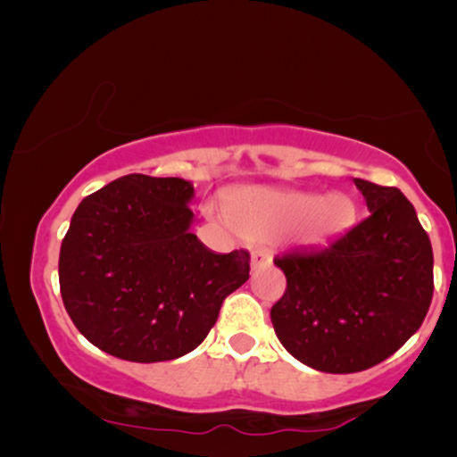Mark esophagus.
Listing matches in <instances>:
<instances>
[{"mask_svg":"<svg viewBox=\"0 0 457 457\" xmlns=\"http://www.w3.org/2000/svg\"><path fill=\"white\" fill-rule=\"evenodd\" d=\"M272 262V258H270V253L268 252H253L252 253V268L255 270V268H260V266H268Z\"/></svg>","mask_w":457,"mask_h":457,"instance_id":"34e87169","label":"esophagus"}]
</instances>
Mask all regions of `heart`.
Segmentation results:
<instances>
[{"mask_svg": "<svg viewBox=\"0 0 457 457\" xmlns=\"http://www.w3.org/2000/svg\"><path fill=\"white\" fill-rule=\"evenodd\" d=\"M227 213L218 212L245 239L264 241L289 230L299 245H324L355 220V205L345 193L324 195L274 187H243L228 195Z\"/></svg>", "mask_w": 457, "mask_h": 457, "instance_id": "1", "label": "heart"}]
</instances>
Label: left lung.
Instances as JSON below:
<instances>
[{"instance_id": "1", "label": "left lung", "mask_w": 457, "mask_h": 457, "mask_svg": "<svg viewBox=\"0 0 457 457\" xmlns=\"http://www.w3.org/2000/svg\"><path fill=\"white\" fill-rule=\"evenodd\" d=\"M368 214L327 247L274 258L287 277L270 318L302 364L330 374L372 368L420 328L433 299V247L395 187L353 179Z\"/></svg>"}]
</instances>
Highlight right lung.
<instances>
[{
	"label": "right lung",
	"mask_w": 457,
	"mask_h": 457,
	"mask_svg": "<svg viewBox=\"0 0 457 457\" xmlns=\"http://www.w3.org/2000/svg\"><path fill=\"white\" fill-rule=\"evenodd\" d=\"M193 183L127 174L85 197L60 249V291L80 335L120 360H177L208 337L249 253L191 233Z\"/></svg>",
	"instance_id": "add662e5"
}]
</instances>
